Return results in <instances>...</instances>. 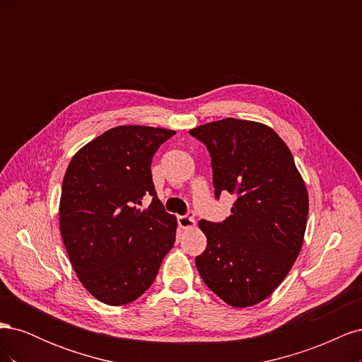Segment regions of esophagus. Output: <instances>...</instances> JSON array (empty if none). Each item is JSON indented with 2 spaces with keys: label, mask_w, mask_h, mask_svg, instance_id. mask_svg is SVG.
I'll use <instances>...</instances> for the list:
<instances>
[{
  "label": "esophagus",
  "mask_w": 362,
  "mask_h": 362,
  "mask_svg": "<svg viewBox=\"0 0 362 362\" xmlns=\"http://www.w3.org/2000/svg\"><path fill=\"white\" fill-rule=\"evenodd\" d=\"M178 225L182 229H192L194 228L196 222L192 214H185V216H178Z\"/></svg>",
  "instance_id": "34e87169"
}]
</instances>
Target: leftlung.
I'll use <instances>...</instances> for the list:
<instances>
[{
  "label": "left lung",
  "instance_id": "1",
  "mask_svg": "<svg viewBox=\"0 0 362 362\" xmlns=\"http://www.w3.org/2000/svg\"><path fill=\"white\" fill-rule=\"evenodd\" d=\"M189 133L210 151L216 198L237 196L225 222H199L206 249L196 267L223 302L254 306L279 287L299 255L308 190L286 141L269 125L226 117Z\"/></svg>",
  "mask_w": 362,
  "mask_h": 362
}]
</instances>
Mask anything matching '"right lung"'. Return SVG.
Returning <instances> with one entry per match:
<instances>
[{
	"instance_id": "obj_1",
	"label": "right lung",
	"mask_w": 362,
	"mask_h": 362,
	"mask_svg": "<svg viewBox=\"0 0 362 362\" xmlns=\"http://www.w3.org/2000/svg\"><path fill=\"white\" fill-rule=\"evenodd\" d=\"M173 129L119 125L72 157L62 185L59 223L71 264L100 302L120 306L154 282L173 247L177 217L164 211L152 157ZM145 195L151 205L139 208Z\"/></svg>"
}]
</instances>
